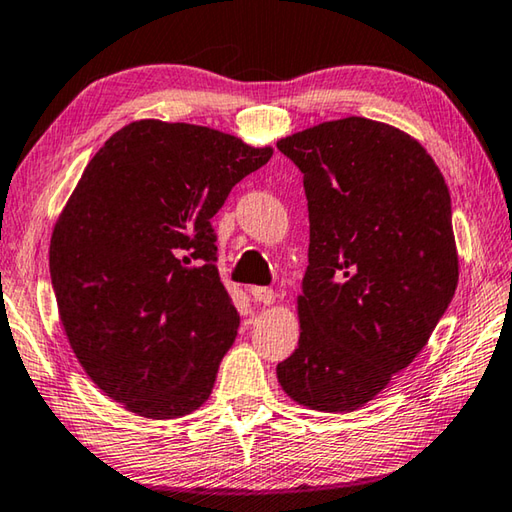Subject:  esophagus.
I'll list each match as a JSON object with an SVG mask.
<instances>
[{"mask_svg":"<svg viewBox=\"0 0 512 512\" xmlns=\"http://www.w3.org/2000/svg\"><path fill=\"white\" fill-rule=\"evenodd\" d=\"M250 296L255 298V302H262V305H273L275 302V291L268 287H250Z\"/></svg>","mask_w":512,"mask_h":512,"instance_id":"1","label":"esophagus"}]
</instances>
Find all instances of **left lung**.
Here are the masks:
<instances>
[{"instance_id": "1", "label": "left lung", "mask_w": 512, "mask_h": 512, "mask_svg": "<svg viewBox=\"0 0 512 512\" xmlns=\"http://www.w3.org/2000/svg\"><path fill=\"white\" fill-rule=\"evenodd\" d=\"M277 149L309 207L300 341L277 379L309 409L354 411L418 357L454 298L452 198L420 142L381 121H325Z\"/></svg>"}]
</instances>
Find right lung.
Here are the masks:
<instances>
[{
	"label": "right lung",
	"mask_w": 512,
	"mask_h": 512,
	"mask_svg": "<svg viewBox=\"0 0 512 512\" xmlns=\"http://www.w3.org/2000/svg\"><path fill=\"white\" fill-rule=\"evenodd\" d=\"M271 155L207 126L142 119L85 167L51 235V284L76 359L128 411L171 420L210 397L239 329L212 216Z\"/></svg>",
	"instance_id": "obj_1"
}]
</instances>
